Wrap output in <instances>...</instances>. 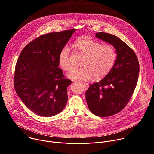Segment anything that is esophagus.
<instances>
[{"instance_id": "esophagus-1", "label": "esophagus", "mask_w": 154, "mask_h": 154, "mask_svg": "<svg viewBox=\"0 0 154 154\" xmlns=\"http://www.w3.org/2000/svg\"><path fill=\"white\" fill-rule=\"evenodd\" d=\"M83 85H84V86H85L86 90L88 88V87H89V84L88 83H84Z\"/></svg>"}]
</instances>
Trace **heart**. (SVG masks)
Returning <instances> with one entry per match:
<instances>
[{
    "instance_id": "obj_1",
    "label": "heart",
    "mask_w": 154,
    "mask_h": 154,
    "mask_svg": "<svg viewBox=\"0 0 154 154\" xmlns=\"http://www.w3.org/2000/svg\"><path fill=\"white\" fill-rule=\"evenodd\" d=\"M77 52L85 56L82 66L80 69H74L68 77L72 80L88 81L94 77L96 79L105 77L110 72L116 58L114 48L109 45H102L92 38L83 36L74 43ZM61 68L69 71L72 68L69 49L64 46L60 51L58 57Z\"/></svg>"
}]
</instances>
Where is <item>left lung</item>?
<instances>
[{
	"label": "left lung",
	"mask_w": 154,
	"mask_h": 154,
	"mask_svg": "<svg viewBox=\"0 0 154 154\" xmlns=\"http://www.w3.org/2000/svg\"><path fill=\"white\" fill-rule=\"evenodd\" d=\"M95 36L112 45L117 54L110 72L91 85L85 93L91 112L104 118L120 112L126 106L137 84L140 64L134 51L115 35L99 32Z\"/></svg>",
	"instance_id": "obj_1"
}]
</instances>
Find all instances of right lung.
I'll list each match as a JSON object with an SVG mask.
<instances>
[{
    "mask_svg": "<svg viewBox=\"0 0 154 154\" xmlns=\"http://www.w3.org/2000/svg\"><path fill=\"white\" fill-rule=\"evenodd\" d=\"M76 29L39 36L23 49L14 71V89L25 105L44 117L60 113L68 101L67 89L72 81L58 68L60 50Z\"/></svg>",
    "mask_w": 154,
    "mask_h": 154,
    "instance_id": "1",
    "label": "right lung"
}]
</instances>
